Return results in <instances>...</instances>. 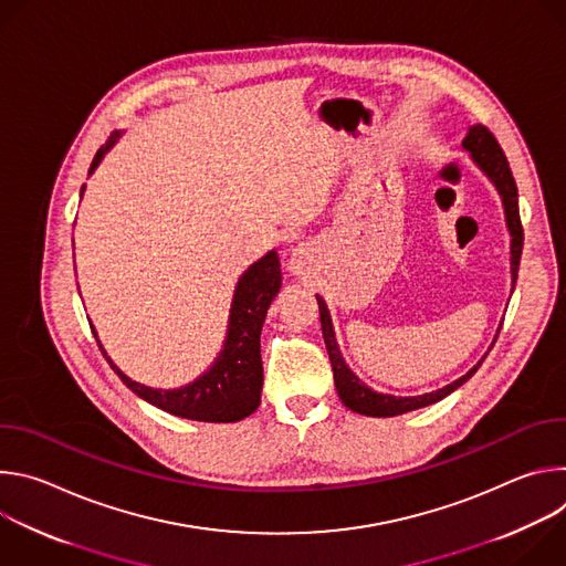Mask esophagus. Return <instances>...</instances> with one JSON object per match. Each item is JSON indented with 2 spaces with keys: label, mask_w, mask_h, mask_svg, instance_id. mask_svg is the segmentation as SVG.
I'll return each mask as SVG.
<instances>
[{
  "label": "esophagus",
  "mask_w": 566,
  "mask_h": 566,
  "mask_svg": "<svg viewBox=\"0 0 566 566\" xmlns=\"http://www.w3.org/2000/svg\"><path fill=\"white\" fill-rule=\"evenodd\" d=\"M291 269H295V266H291Z\"/></svg>",
  "instance_id": "esophagus-1"
}]
</instances>
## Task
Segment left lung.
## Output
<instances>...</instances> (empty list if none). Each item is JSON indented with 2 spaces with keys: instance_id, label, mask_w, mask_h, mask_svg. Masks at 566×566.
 Returning <instances> with one entry per match:
<instances>
[{
  "instance_id": "left-lung-1",
  "label": "left lung",
  "mask_w": 566,
  "mask_h": 566,
  "mask_svg": "<svg viewBox=\"0 0 566 566\" xmlns=\"http://www.w3.org/2000/svg\"><path fill=\"white\" fill-rule=\"evenodd\" d=\"M461 147L472 156V160L476 164V168L486 175L493 186L497 188L502 203H504V212H506V226L511 232V275H513V289H515V280H517V271H520V258H522V247H524V230H522V221H520V201H517V186L511 172V166L506 160L504 149L500 147L497 138L491 134L489 127H483L481 123L470 125L468 134L461 143ZM317 300V308H319V325H322V336H325V345H327V354L334 367V380H336V389L340 400L345 406L358 415L365 417H398L406 415L426 406H432V402L446 398L448 394H452L457 387H461L483 363V358L461 378H457L454 382L430 391V394H421V396H391V394H378L371 387H367L345 363L338 343H336V334H334V325H332V315L329 308L319 295H315ZM497 340V338H495Z\"/></svg>"
}]
</instances>
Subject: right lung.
I'll return each mask as SVG.
<instances>
[{"label":"right lung","instance_id":"right-lung-1","mask_svg":"<svg viewBox=\"0 0 566 566\" xmlns=\"http://www.w3.org/2000/svg\"><path fill=\"white\" fill-rule=\"evenodd\" d=\"M118 136L120 132H114L109 140L96 151L90 175L98 168L103 156L116 145ZM83 192H85V186H83ZM280 286H282L280 258L275 251H271L239 277L232 295V304H230L228 334H226L223 349L212 363V367L186 387L154 389V387L140 385L129 376H125L114 365V360L103 349L101 340H98V347L107 358V363L112 365V369L120 376V380L136 396L151 402V406L166 410L175 417L192 419V421H206V423L241 421L251 417L260 408L262 382H264L260 334L266 319V311L273 297L277 295Z\"/></svg>","mask_w":566,"mask_h":566}]
</instances>
